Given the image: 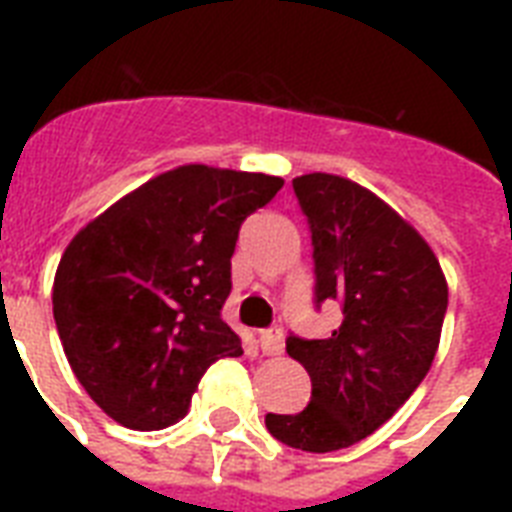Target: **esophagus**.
<instances>
[{
    "label": "esophagus",
    "mask_w": 512,
    "mask_h": 512,
    "mask_svg": "<svg viewBox=\"0 0 512 512\" xmlns=\"http://www.w3.org/2000/svg\"><path fill=\"white\" fill-rule=\"evenodd\" d=\"M260 348H263L265 356H279L281 350H284V329L281 327L265 329L263 335H260Z\"/></svg>",
    "instance_id": "obj_1"
}]
</instances>
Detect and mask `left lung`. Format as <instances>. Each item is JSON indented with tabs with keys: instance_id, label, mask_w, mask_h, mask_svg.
<instances>
[{
	"instance_id": "obj_1",
	"label": "left lung",
	"mask_w": 512,
	"mask_h": 512,
	"mask_svg": "<svg viewBox=\"0 0 512 512\" xmlns=\"http://www.w3.org/2000/svg\"><path fill=\"white\" fill-rule=\"evenodd\" d=\"M292 188L311 228L313 305L340 303L342 324L327 340L287 337V353L311 374V401L297 414H265V428L324 454L372 436L425 380L449 289L433 249L372 191L327 172L295 177Z\"/></svg>"
}]
</instances>
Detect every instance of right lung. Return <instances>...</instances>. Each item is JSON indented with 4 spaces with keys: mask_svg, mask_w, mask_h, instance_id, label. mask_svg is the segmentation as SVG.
<instances>
[{
    "mask_svg": "<svg viewBox=\"0 0 512 512\" xmlns=\"http://www.w3.org/2000/svg\"><path fill=\"white\" fill-rule=\"evenodd\" d=\"M284 185L263 172L185 164L127 193L60 257L52 316L76 380L124 428L188 412L217 358L241 356L223 321L241 223Z\"/></svg>",
    "mask_w": 512,
    "mask_h": 512,
    "instance_id": "add662e5",
    "label": "right lung"
}]
</instances>
